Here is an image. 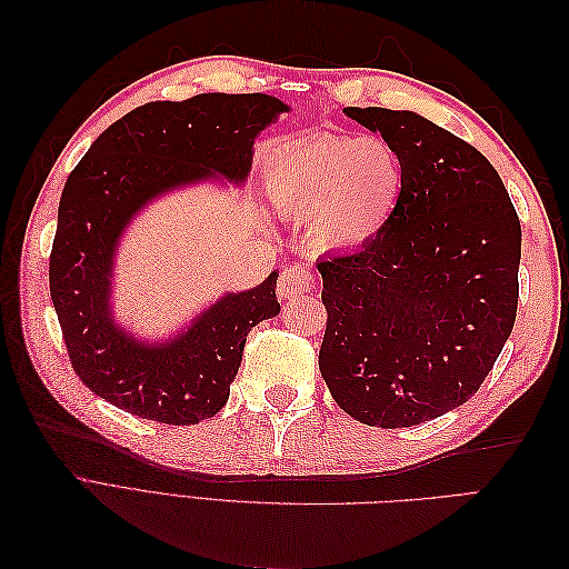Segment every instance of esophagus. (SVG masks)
I'll list each match as a JSON object with an SVG mask.
<instances>
[{"mask_svg": "<svg viewBox=\"0 0 569 569\" xmlns=\"http://www.w3.org/2000/svg\"><path fill=\"white\" fill-rule=\"evenodd\" d=\"M313 287H316V280L311 272L301 266H289L282 270L280 280H278V297L284 301L297 299V297L306 295V291H311Z\"/></svg>", "mask_w": 569, "mask_h": 569, "instance_id": "34e87169", "label": "esophagus"}]
</instances>
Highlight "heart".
<instances>
[{
	"label": "heart",
	"mask_w": 569,
	"mask_h": 569,
	"mask_svg": "<svg viewBox=\"0 0 569 569\" xmlns=\"http://www.w3.org/2000/svg\"><path fill=\"white\" fill-rule=\"evenodd\" d=\"M403 163L380 137L322 134L272 166L268 189L289 216H308L318 251H356L380 237L399 211Z\"/></svg>",
	"instance_id": "obj_1"
}]
</instances>
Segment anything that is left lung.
<instances>
[{
	"instance_id": "1",
	"label": "left lung",
	"mask_w": 569,
	"mask_h": 569,
	"mask_svg": "<svg viewBox=\"0 0 569 569\" xmlns=\"http://www.w3.org/2000/svg\"><path fill=\"white\" fill-rule=\"evenodd\" d=\"M403 163L399 211L353 253L320 258L318 366L370 427L435 420L477 393L518 313L522 230L487 157L412 111L347 107Z\"/></svg>"
}]
</instances>
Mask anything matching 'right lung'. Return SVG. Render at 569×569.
I'll list each match as a JSON object with an SVG mask.
<instances>
[{
  "mask_svg": "<svg viewBox=\"0 0 569 569\" xmlns=\"http://www.w3.org/2000/svg\"><path fill=\"white\" fill-rule=\"evenodd\" d=\"M289 107L270 94L149 101L101 132L66 180L49 291L73 370L130 416L197 425L228 403L251 327L280 313L278 270L226 291L168 339H137L113 313L116 253L151 201L199 182L244 184L253 142Z\"/></svg>",
  "mask_w": 569,
  "mask_h": 569,
  "instance_id": "obj_1",
  "label": "right lung"
}]
</instances>
